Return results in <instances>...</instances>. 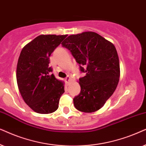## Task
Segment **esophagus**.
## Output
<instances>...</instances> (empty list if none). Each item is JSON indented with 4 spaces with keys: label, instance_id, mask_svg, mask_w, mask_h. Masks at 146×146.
Instances as JSON below:
<instances>
[{
    "label": "esophagus",
    "instance_id": "esophagus-1",
    "mask_svg": "<svg viewBox=\"0 0 146 146\" xmlns=\"http://www.w3.org/2000/svg\"><path fill=\"white\" fill-rule=\"evenodd\" d=\"M65 82L67 83H69L70 82V81H71V77H69V76L67 77H66V78H65Z\"/></svg>",
    "mask_w": 146,
    "mask_h": 146
}]
</instances>
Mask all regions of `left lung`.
<instances>
[{
	"instance_id": "1",
	"label": "left lung",
	"mask_w": 146,
	"mask_h": 146,
	"mask_svg": "<svg viewBox=\"0 0 146 146\" xmlns=\"http://www.w3.org/2000/svg\"><path fill=\"white\" fill-rule=\"evenodd\" d=\"M85 76L79 78L81 92L73 99L77 110L95 112L112 96L119 80L117 52L113 44L96 33L72 35L62 42Z\"/></svg>"
}]
</instances>
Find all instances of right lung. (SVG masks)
<instances>
[{"label":"right lung","mask_w":146,"mask_h":146,"mask_svg":"<svg viewBox=\"0 0 146 146\" xmlns=\"http://www.w3.org/2000/svg\"><path fill=\"white\" fill-rule=\"evenodd\" d=\"M41 35L27 44L21 50L17 67V81L25 102L34 111L47 114L59 108L65 92L64 83L55 78L49 67V57L67 37Z\"/></svg>","instance_id":"1"}]
</instances>
